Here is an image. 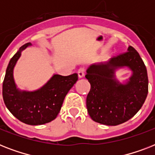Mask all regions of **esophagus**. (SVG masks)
<instances>
[{"label":"esophagus","instance_id":"34e87169","mask_svg":"<svg viewBox=\"0 0 155 155\" xmlns=\"http://www.w3.org/2000/svg\"><path fill=\"white\" fill-rule=\"evenodd\" d=\"M78 76H79L80 79H81V78L84 76V68H80L78 70Z\"/></svg>","mask_w":155,"mask_h":155}]
</instances>
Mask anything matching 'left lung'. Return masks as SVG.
Instances as JSON below:
<instances>
[{
    "label": "left lung",
    "mask_w": 155,
    "mask_h": 155,
    "mask_svg": "<svg viewBox=\"0 0 155 155\" xmlns=\"http://www.w3.org/2000/svg\"><path fill=\"white\" fill-rule=\"evenodd\" d=\"M127 67L130 77L124 83L115 71ZM85 78L91 84L86 100L87 113L92 120L106 125H117L132 118L143 105L148 94L147 68L138 52L129 46L127 52L107 62L93 63Z\"/></svg>",
    "instance_id": "obj_1"
}]
</instances>
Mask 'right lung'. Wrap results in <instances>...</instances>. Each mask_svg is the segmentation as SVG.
<instances>
[{"mask_svg":"<svg viewBox=\"0 0 155 155\" xmlns=\"http://www.w3.org/2000/svg\"><path fill=\"white\" fill-rule=\"evenodd\" d=\"M28 42L20 47L7 67L2 86L4 102L9 112L21 122L30 125H43L55 119L66 95L78 80V74L68 76L54 74L42 87L35 91H25L17 87L13 69Z\"/></svg>","mask_w":155,"mask_h":155,"instance_id":"right-lung-1","label":"right lung"}]
</instances>
